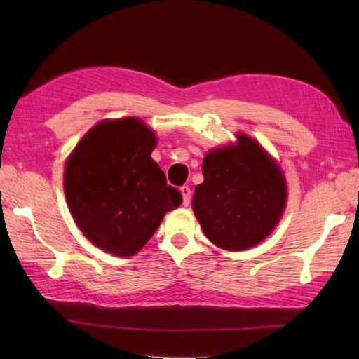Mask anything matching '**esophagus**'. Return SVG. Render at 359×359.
I'll list each match as a JSON object with an SVG mask.
<instances>
[{
	"mask_svg": "<svg viewBox=\"0 0 359 359\" xmlns=\"http://www.w3.org/2000/svg\"><path fill=\"white\" fill-rule=\"evenodd\" d=\"M179 191L182 194V205H184V207H188L189 201H191V189H189V187H182Z\"/></svg>",
	"mask_w": 359,
	"mask_h": 359,
	"instance_id": "esophagus-1",
	"label": "esophagus"
}]
</instances>
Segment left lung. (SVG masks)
<instances>
[{"label": "left lung", "instance_id": "1", "mask_svg": "<svg viewBox=\"0 0 359 359\" xmlns=\"http://www.w3.org/2000/svg\"><path fill=\"white\" fill-rule=\"evenodd\" d=\"M202 172L191 207L216 247L253 248L279 225L288 199L285 174L253 137L236 133V142L210 149Z\"/></svg>", "mask_w": 359, "mask_h": 359}]
</instances>
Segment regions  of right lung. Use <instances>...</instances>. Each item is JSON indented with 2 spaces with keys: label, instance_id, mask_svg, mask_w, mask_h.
Masks as SVG:
<instances>
[{
  "label": "right lung",
  "instance_id": "1",
  "mask_svg": "<svg viewBox=\"0 0 359 359\" xmlns=\"http://www.w3.org/2000/svg\"><path fill=\"white\" fill-rule=\"evenodd\" d=\"M157 135L137 117L106 118L67 156L63 187L75 225L106 253L128 257L147 245L182 196L152 160Z\"/></svg>",
  "mask_w": 359,
  "mask_h": 359
}]
</instances>
